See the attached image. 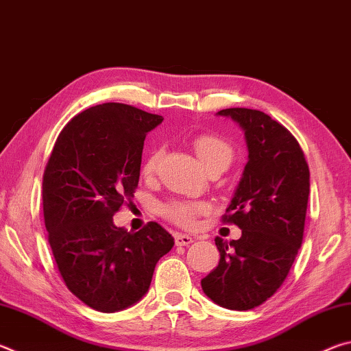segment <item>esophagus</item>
Segmentation results:
<instances>
[{"label": "esophagus", "instance_id": "esophagus-1", "mask_svg": "<svg viewBox=\"0 0 351 351\" xmlns=\"http://www.w3.org/2000/svg\"><path fill=\"white\" fill-rule=\"evenodd\" d=\"M190 243H193L192 237L184 235V234H176L175 235V245L176 246H189Z\"/></svg>", "mask_w": 351, "mask_h": 351}]
</instances>
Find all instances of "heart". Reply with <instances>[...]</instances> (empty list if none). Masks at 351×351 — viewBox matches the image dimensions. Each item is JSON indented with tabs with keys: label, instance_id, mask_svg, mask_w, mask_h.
I'll return each instance as SVG.
<instances>
[{
	"label": "heart",
	"instance_id": "1",
	"mask_svg": "<svg viewBox=\"0 0 351 351\" xmlns=\"http://www.w3.org/2000/svg\"><path fill=\"white\" fill-rule=\"evenodd\" d=\"M193 152L197 154L199 162L204 165L206 170L212 167H224L228 169L229 164L234 159V148L228 141L221 136L213 133H201L192 139ZM159 159H161V150L154 148L142 164V173L144 176L150 178L158 170ZM206 210V206L197 201H170L161 207V213L181 228H192L195 219Z\"/></svg>",
	"mask_w": 351,
	"mask_h": 351
}]
</instances>
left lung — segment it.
I'll return each instance as SVG.
<instances>
[{"instance_id": "left-lung-1", "label": "left lung", "mask_w": 351, "mask_h": 351, "mask_svg": "<svg viewBox=\"0 0 351 351\" xmlns=\"http://www.w3.org/2000/svg\"><path fill=\"white\" fill-rule=\"evenodd\" d=\"M245 130L249 161L223 223L241 229L239 240L217 237L219 263L201 280L219 306L247 311L282 287L304 240L310 169L299 142L258 110L226 108Z\"/></svg>"}]
</instances>
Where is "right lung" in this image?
I'll use <instances>...</instances> for the list:
<instances>
[{"mask_svg": "<svg viewBox=\"0 0 351 351\" xmlns=\"http://www.w3.org/2000/svg\"><path fill=\"white\" fill-rule=\"evenodd\" d=\"M162 119L125 104L91 106L64 125L46 162L47 240L64 285L93 310L136 304L175 245L154 221L138 232L112 223L138 189L145 134Z\"/></svg>", "mask_w": 351, "mask_h": 351, "instance_id": "obj_1", "label": "right lung"}]
</instances>
